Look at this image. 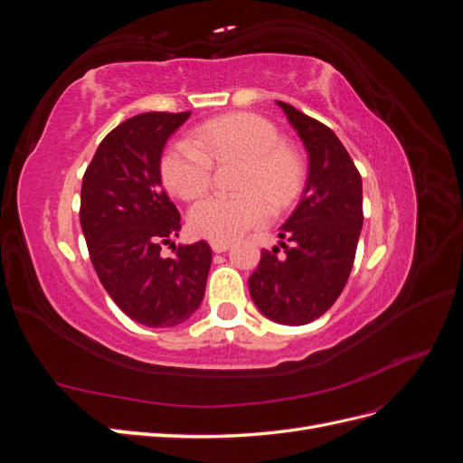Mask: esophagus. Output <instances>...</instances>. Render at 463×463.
I'll use <instances>...</instances> for the list:
<instances>
[{"mask_svg":"<svg viewBox=\"0 0 463 463\" xmlns=\"http://www.w3.org/2000/svg\"><path fill=\"white\" fill-rule=\"evenodd\" d=\"M210 247H213L214 253H223V250H228L232 247L230 241H210Z\"/></svg>","mask_w":463,"mask_h":463,"instance_id":"1","label":"esophagus"}]
</instances>
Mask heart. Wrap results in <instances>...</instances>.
Wrapping results in <instances>:
<instances>
[{
    "instance_id": "heart-1",
    "label": "heart",
    "mask_w": 463,
    "mask_h": 463,
    "mask_svg": "<svg viewBox=\"0 0 463 463\" xmlns=\"http://www.w3.org/2000/svg\"><path fill=\"white\" fill-rule=\"evenodd\" d=\"M245 160L240 175L243 193H213L189 210V228L210 241H232L260 226L269 208H284L303 184V162L284 145L276 125L257 114H232L210 119L167 145L160 158L165 187L184 201L197 199L213 181L214 160ZM261 196L259 198L258 194Z\"/></svg>"
}]
</instances>
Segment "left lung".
Wrapping results in <instances>:
<instances>
[{"label":"left lung","instance_id":"1","mask_svg":"<svg viewBox=\"0 0 463 463\" xmlns=\"http://www.w3.org/2000/svg\"><path fill=\"white\" fill-rule=\"evenodd\" d=\"M278 106L309 154V175L298 208L278 233L285 255H277L279 247L262 249L249 291L264 317L298 326L325 315L347 282L363 226V185L330 128L286 102Z\"/></svg>","mask_w":463,"mask_h":463}]
</instances>
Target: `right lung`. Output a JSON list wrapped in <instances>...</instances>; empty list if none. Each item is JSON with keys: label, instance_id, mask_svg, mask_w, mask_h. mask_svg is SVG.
<instances>
[{"label": "right lung", "instance_id": "add662e5", "mask_svg": "<svg viewBox=\"0 0 463 463\" xmlns=\"http://www.w3.org/2000/svg\"><path fill=\"white\" fill-rule=\"evenodd\" d=\"M189 116L146 111L119 123L82 175L79 216L94 270L119 309L150 328L175 326L199 309L213 262L206 241L175 245L174 260L159 255L181 230L160 158Z\"/></svg>", "mask_w": 463, "mask_h": 463}]
</instances>
